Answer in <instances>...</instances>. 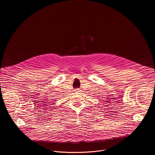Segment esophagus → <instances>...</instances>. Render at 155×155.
I'll list each match as a JSON object with an SVG mask.
<instances>
[{"label":"esophagus","instance_id":"obj_1","mask_svg":"<svg viewBox=\"0 0 155 155\" xmlns=\"http://www.w3.org/2000/svg\"><path fill=\"white\" fill-rule=\"evenodd\" d=\"M75 91H79V90H78V89H75Z\"/></svg>","mask_w":155,"mask_h":155}]
</instances>
